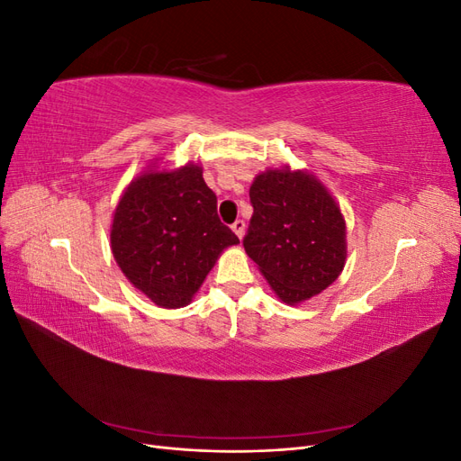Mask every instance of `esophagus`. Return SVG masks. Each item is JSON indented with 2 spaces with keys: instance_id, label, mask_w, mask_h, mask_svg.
<instances>
[{
  "instance_id": "34e87169",
  "label": "esophagus",
  "mask_w": 461,
  "mask_h": 461,
  "mask_svg": "<svg viewBox=\"0 0 461 461\" xmlns=\"http://www.w3.org/2000/svg\"><path fill=\"white\" fill-rule=\"evenodd\" d=\"M244 229H246V222L242 219H236L232 222V230H234L236 236H239V239H242V236H244Z\"/></svg>"
}]
</instances>
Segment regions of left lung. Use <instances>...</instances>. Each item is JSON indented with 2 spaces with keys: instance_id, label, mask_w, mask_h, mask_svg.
I'll list each match as a JSON object with an SVG mask.
<instances>
[{
  "instance_id": "left-lung-1",
  "label": "left lung",
  "mask_w": 461,
  "mask_h": 461,
  "mask_svg": "<svg viewBox=\"0 0 461 461\" xmlns=\"http://www.w3.org/2000/svg\"><path fill=\"white\" fill-rule=\"evenodd\" d=\"M249 202L254 215L242 244L278 298L300 303L337 281L346 261L344 217L313 175L265 171L249 186Z\"/></svg>"
}]
</instances>
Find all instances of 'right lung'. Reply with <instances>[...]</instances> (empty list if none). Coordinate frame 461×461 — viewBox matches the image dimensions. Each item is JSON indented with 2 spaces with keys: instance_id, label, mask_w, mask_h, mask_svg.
Listing matches in <instances>:
<instances>
[{
  "instance_id": "right-lung-1",
  "label": "right lung",
  "mask_w": 461,
  "mask_h": 461,
  "mask_svg": "<svg viewBox=\"0 0 461 461\" xmlns=\"http://www.w3.org/2000/svg\"><path fill=\"white\" fill-rule=\"evenodd\" d=\"M217 215V196L198 165L148 171L122 194L111 249L124 276L161 308H183L221 252L239 244Z\"/></svg>"
}]
</instances>
